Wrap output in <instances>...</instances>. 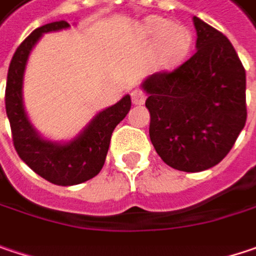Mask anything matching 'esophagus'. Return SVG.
<instances>
[{"label":"esophagus","mask_w":256,"mask_h":256,"mask_svg":"<svg viewBox=\"0 0 256 256\" xmlns=\"http://www.w3.org/2000/svg\"><path fill=\"white\" fill-rule=\"evenodd\" d=\"M131 99L134 104H142L146 102V93L142 90H134L131 93Z\"/></svg>","instance_id":"esophagus-1"}]
</instances>
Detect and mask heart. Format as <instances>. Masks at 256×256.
<instances>
[{
  "mask_svg": "<svg viewBox=\"0 0 256 256\" xmlns=\"http://www.w3.org/2000/svg\"><path fill=\"white\" fill-rule=\"evenodd\" d=\"M141 38L147 42H154L152 55V66L158 71H166L180 62L191 46V33L188 28L172 24L162 17H150L141 26Z\"/></svg>",
  "mask_w": 256,
  "mask_h": 256,
  "instance_id": "obj_1",
  "label": "heart"
}]
</instances>
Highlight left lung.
<instances>
[{
	"mask_svg": "<svg viewBox=\"0 0 256 256\" xmlns=\"http://www.w3.org/2000/svg\"><path fill=\"white\" fill-rule=\"evenodd\" d=\"M192 20L195 54L172 72H156L141 84L156 152L182 172L220 163L246 122V74L234 48L222 32Z\"/></svg>",
	"mask_w": 256,
	"mask_h": 256,
	"instance_id": "1",
	"label": "left lung"
}]
</instances>
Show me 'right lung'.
Returning <instances> with one entry per match:
<instances>
[{
	"instance_id": "right-lung-1",
	"label": "right lung",
	"mask_w": 256,
	"mask_h": 256,
	"mask_svg": "<svg viewBox=\"0 0 256 256\" xmlns=\"http://www.w3.org/2000/svg\"><path fill=\"white\" fill-rule=\"evenodd\" d=\"M68 28L65 20H60L33 30L10 62L6 87V110L17 154L33 172L61 186L78 185L100 172L112 132L131 109V98L126 94L99 112L77 137L66 142L46 140L34 130L23 104V78L28 55L44 33Z\"/></svg>"
}]
</instances>
